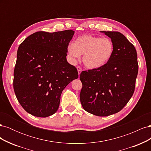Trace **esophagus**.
<instances>
[{
  "mask_svg": "<svg viewBox=\"0 0 151 151\" xmlns=\"http://www.w3.org/2000/svg\"><path fill=\"white\" fill-rule=\"evenodd\" d=\"M77 72H78L79 75H80L81 72H82V68L81 67H79V66H77Z\"/></svg>",
  "mask_w": 151,
  "mask_h": 151,
  "instance_id": "1",
  "label": "esophagus"
}]
</instances>
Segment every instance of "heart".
<instances>
[{
    "instance_id": "1",
    "label": "heart",
    "mask_w": 151,
    "mask_h": 151,
    "mask_svg": "<svg viewBox=\"0 0 151 151\" xmlns=\"http://www.w3.org/2000/svg\"><path fill=\"white\" fill-rule=\"evenodd\" d=\"M67 53L72 61L83 54V62L90 69L102 67L111 60L115 46L109 38H100L90 35H82L68 45Z\"/></svg>"
}]
</instances>
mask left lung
I'll return each mask as SVG.
<instances>
[{"label": "left lung", "mask_w": 151, "mask_h": 151, "mask_svg": "<svg viewBox=\"0 0 151 151\" xmlns=\"http://www.w3.org/2000/svg\"><path fill=\"white\" fill-rule=\"evenodd\" d=\"M115 46L111 60L96 69L83 71L80 100L84 110L99 116L119 112L129 101L138 74L137 55L134 46L118 31H101Z\"/></svg>", "instance_id": "1"}]
</instances>
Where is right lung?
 <instances>
[{
    "mask_svg": "<svg viewBox=\"0 0 151 151\" xmlns=\"http://www.w3.org/2000/svg\"><path fill=\"white\" fill-rule=\"evenodd\" d=\"M74 34L70 29L38 31L18 48L14 90L22 107L31 115L45 118L54 114L58 109L62 91L78 78L77 68L66 58Z\"/></svg>",
    "mask_w": 151,
    "mask_h": 151,
    "instance_id": "1",
    "label": "right lung"
}]
</instances>
